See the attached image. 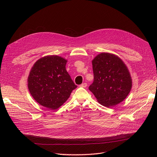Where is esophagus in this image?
I'll use <instances>...</instances> for the list:
<instances>
[{"mask_svg": "<svg viewBox=\"0 0 157 157\" xmlns=\"http://www.w3.org/2000/svg\"><path fill=\"white\" fill-rule=\"evenodd\" d=\"M80 87H82V88H86L87 86V84L86 83H84L83 84H81L79 85Z\"/></svg>", "mask_w": 157, "mask_h": 157, "instance_id": "esophagus-1", "label": "esophagus"}]
</instances>
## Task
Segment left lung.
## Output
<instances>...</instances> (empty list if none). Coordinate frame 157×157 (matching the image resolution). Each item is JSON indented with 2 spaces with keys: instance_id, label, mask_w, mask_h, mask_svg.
<instances>
[{
  "instance_id": "obj_1",
  "label": "left lung",
  "mask_w": 157,
  "mask_h": 157,
  "mask_svg": "<svg viewBox=\"0 0 157 157\" xmlns=\"http://www.w3.org/2000/svg\"><path fill=\"white\" fill-rule=\"evenodd\" d=\"M92 63L94 81L89 90L98 102L110 108L124 101L132 86L124 62L116 55L104 52L98 54Z\"/></svg>"
}]
</instances>
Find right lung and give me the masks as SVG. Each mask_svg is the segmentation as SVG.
<instances>
[{
    "label": "right lung",
    "instance_id": "right-lung-1",
    "mask_svg": "<svg viewBox=\"0 0 157 157\" xmlns=\"http://www.w3.org/2000/svg\"><path fill=\"white\" fill-rule=\"evenodd\" d=\"M67 60L58 55L40 58L33 65L27 79L33 98L51 110L63 104L77 88L65 69Z\"/></svg>",
    "mask_w": 157,
    "mask_h": 157
}]
</instances>
